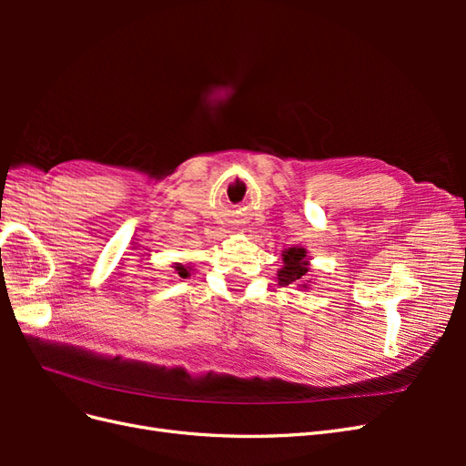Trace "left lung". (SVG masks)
Returning a JSON list of instances; mask_svg holds the SVG:
<instances>
[{
  "instance_id": "left-lung-1",
  "label": "left lung",
  "mask_w": 466,
  "mask_h": 466,
  "mask_svg": "<svg viewBox=\"0 0 466 466\" xmlns=\"http://www.w3.org/2000/svg\"><path fill=\"white\" fill-rule=\"evenodd\" d=\"M311 257L305 247L293 245L281 250V268L278 270V284L279 286H298L307 289L311 286V279H309V268H311Z\"/></svg>"
}]
</instances>
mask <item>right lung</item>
<instances>
[{"label": "right lung", "instance_id": "obj_1", "mask_svg": "<svg viewBox=\"0 0 466 466\" xmlns=\"http://www.w3.org/2000/svg\"><path fill=\"white\" fill-rule=\"evenodd\" d=\"M173 268H175L177 274H178L180 278H188V276H190V272H192V266L180 264V262H175V264H173Z\"/></svg>", "mask_w": 466, "mask_h": 466}]
</instances>
